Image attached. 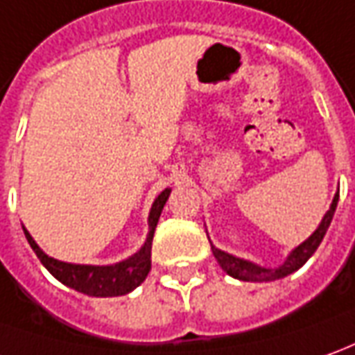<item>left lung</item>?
<instances>
[{"label":"left lung","instance_id":"1","mask_svg":"<svg viewBox=\"0 0 355 355\" xmlns=\"http://www.w3.org/2000/svg\"><path fill=\"white\" fill-rule=\"evenodd\" d=\"M336 205H338V193L334 195V199H332L331 202V209L327 210V214L322 216L319 228L315 230L302 245H297L278 268H265V266H259L255 265V263H251V261H245V259H239V257L224 253V251H220V249H216L214 245H212V253L216 257L218 265L222 266V270L228 272L230 276H234V278H238V280H245V282H270V280L284 278V276L295 272L297 268H302V266L307 263V259L317 251L319 243H321L322 238H324V234H327V230L331 226V220L332 216H334Z\"/></svg>","mask_w":355,"mask_h":355}]
</instances>
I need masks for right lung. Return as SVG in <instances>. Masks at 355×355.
I'll list each match as a JSON object with an SVG mask.
<instances>
[{"instance_id": "add662e5", "label": "right lung", "mask_w": 355, "mask_h": 355, "mask_svg": "<svg viewBox=\"0 0 355 355\" xmlns=\"http://www.w3.org/2000/svg\"><path fill=\"white\" fill-rule=\"evenodd\" d=\"M172 189H164L153 202V209L148 214V236L143 248L137 251L135 255H131L121 263L106 266L94 265H73V263H63L58 259H51L38 248V243L34 241L33 236L24 230V236L28 239L31 248L40 259L50 275H53L61 284L69 286L73 290H77L80 294L94 295V297H116V295H125L133 292L137 286L143 284V280L150 270V249H153V238L158 218L162 214V209Z\"/></svg>"}]
</instances>
